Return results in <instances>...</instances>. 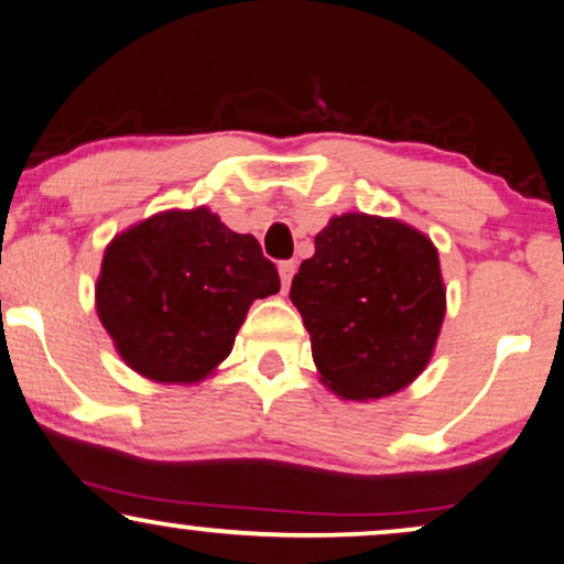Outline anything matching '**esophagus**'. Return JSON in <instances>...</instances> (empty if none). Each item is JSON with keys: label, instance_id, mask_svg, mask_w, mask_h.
Wrapping results in <instances>:
<instances>
[{"label": "esophagus", "instance_id": "1", "mask_svg": "<svg viewBox=\"0 0 564 564\" xmlns=\"http://www.w3.org/2000/svg\"><path fill=\"white\" fill-rule=\"evenodd\" d=\"M278 273H281V286H283V291H289L291 278H294V273H296V262H294V260L281 262V265H278Z\"/></svg>", "mask_w": 564, "mask_h": 564}]
</instances>
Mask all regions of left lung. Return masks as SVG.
Here are the masks:
<instances>
[{"label": "left lung", "mask_w": 564, "mask_h": 564, "mask_svg": "<svg viewBox=\"0 0 564 564\" xmlns=\"http://www.w3.org/2000/svg\"><path fill=\"white\" fill-rule=\"evenodd\" d=\"M432 239L398 218L344 213L291 281L319 382L344 401L401 393L430 365L447 310Z\"/></svg>", "instance_id": "8db88e82"}]
</instances>
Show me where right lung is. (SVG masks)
<instances>
[{
    "label": "right lung",
    "instance_id": "add662e5",
    "mask_svg": "<svg viewBox=\"0 0 564 564\" xmlns=\"http://www.w3.org/2000/svg\"><path fill=\"white\" fill-rule=\"evenodd\" d=\"M278 289L258 239L199 205L155 213L106 245L96 312L127 367L153 382L192 384L231 354L254 299Z\"/></svg>",
    "mask_w": 564,
    "mask_h": 564
}]
</instances>
